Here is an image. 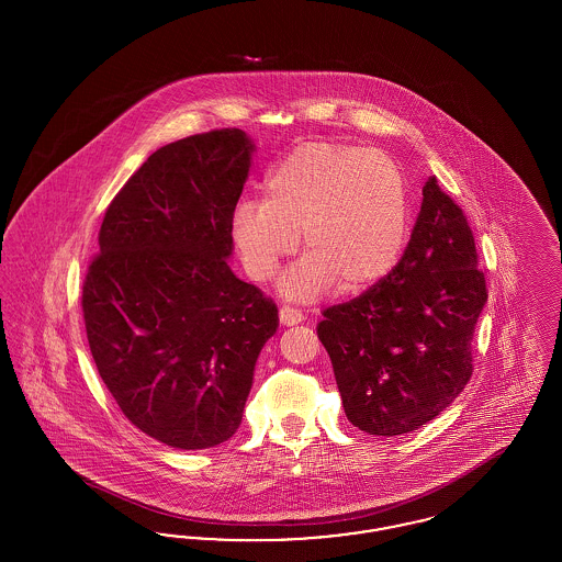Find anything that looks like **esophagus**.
I'll list each match as a JSON object with an SVG mask.
<instances>
[{
	"mask_svg": "<svg viewBox=\"0 0 562 562\" xmlns=\"http://www.w3.org/2000/svg\"><path fill=\"white\" fill-rule=\"evenodd\" d=\"M303 321H305V316H303L301 310H296L293 305H282V307H280V322H282L284 326H294V324H299V322Z\"/></svg>",
	"mask_w": 562,
	"mask_h": 562,
	"instance_id": "obj_1",
	"label": "esophagus"
}]
</instances>
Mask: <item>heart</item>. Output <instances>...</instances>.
Segmentation results:
<instances>
[{
    "label": "heart",
    "mask_w": 562,
    "mask_h": 562,
    "mask_svg": "<svg viewBox=\"0 0 562 562\" xmlns=\"http://www.w3.org/2000/svg\"><path fill=\"white\" fill-rule=\"evenodd\" d=\"M305 259L282 291L314 299L330 284L360 291L387 276L408 234V189L401 166L379 149L344 143H305L273 166L263 202L244 200L232 236L244 269L268 282L296 250Z\"/></svg>",
    "instance_id": "obj_1"
}]
</instances>
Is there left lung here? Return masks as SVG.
Instances as JSON below:
<instances>
[{"mask_svg":"<svg viewBox=\"0 0 562 562\" xmlns=\"http://www.w3.org/2000/svg\"><path fill=\"white\" fill-rule=\"evenodd\" d=\"M486 303L474 234L436 177L394 269L369 291L326 307L318 337L349 422L373 436L426 426L463 392Z\"/></svg>","mask_w":562,"mask_h":562,"instance_id":"left-lung-1","label":"left lung"}]
</instances>
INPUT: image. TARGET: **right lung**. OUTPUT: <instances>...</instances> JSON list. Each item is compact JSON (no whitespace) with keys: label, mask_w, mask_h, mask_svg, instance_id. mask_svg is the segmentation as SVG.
<instances>
[{"label":"right lung","mask_w":562,"mask_h":562,"mask_svg":"<svg viewBox=\"0 0 562 562\" xmlns=\"http://www.w3.org/2000/svg\"><path fill=\"white\" fill-rule=\"evenodd\" d=\"M252 143L240 128L164 145L111 200L81 289L94 364L128 422L172 449L241 424L278 307L227 266Z\"/></svg>","instance_id":"right-lung-1"}]
</instances>
